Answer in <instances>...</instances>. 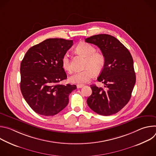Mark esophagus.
<instances>
[{"label":"esophagus","mask_w":156,"mask_h":156,"mask_svg":"<svg viewBox=\"0 0 156 156\" xmlns=\"http://www.w3.org/2000/svg\"><path fill=\"white\" fill-rule=\"evenodd\" d=\"M84 86V84H77L76 85V87L77 88H81Z\"/></svg>","instance_id":"obj_1"}]
</instances>
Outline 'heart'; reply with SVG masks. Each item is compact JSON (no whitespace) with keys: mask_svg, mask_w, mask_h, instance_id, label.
<instances>
[{"mask_svg":"<svg viewBox=\"0 0 156 156\" xmlns=\"http://www.w3.org/2000/svg\"><path fill=\"white\" fill-rule=\"evenodd\" d=\"M75 51L78 54L86 57V69L73 73L69 77V81L72 83L84 84L94 78L96 72L99 73L103 70L105 64V57L102 53L97 52L94 46L86 42L78 43ZM62 66L65 71H72V65L67 53L62 57Z\"/></svg>","mask_w":156,"mask_h":156,"instance_id":"obj_1","label":"heart"}]
</instances>
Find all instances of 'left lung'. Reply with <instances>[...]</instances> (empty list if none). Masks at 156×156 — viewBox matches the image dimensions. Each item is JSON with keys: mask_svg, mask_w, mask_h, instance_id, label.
Returning <instances> with one entry per match:
<instances>
[{"mask_svg": "<svg viewBox=\"0 0 156 156\" xmlns=\"http://www.w3.org/2000/svg\"><path fill=\"white\" fill-rule=\"evenodd\" d=\"M97 46L105 57V64L98 81L104 87L91 85L92 94L87 99L90 108L97 114L108 116L117 113L129 102L136 75L133 60L128 49L115 37L106 34L85 39Z\"/></svg>", "mask_w": 156, "mask_h": 156, "instance_id": "obj_1", "label": "left lung"}]
</instances>
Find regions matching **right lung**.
Returning a JSON list of instances; mask_svg holds the SVG:
<instances>
[{
    "instance_id": "add662e5",
    "label": "right lung",
    "mask_w": 156,
    "mask_h": 156,
    "mask_svg": "<svg viewBox=\"0 0 156 156\" xmlns=\"http://www.w3.org/2000/svg\"><path fill=\"white\" fill-rule=\"evenodd\" d=\"M73 46V40L48 39L31 47L20 65V89L34 112L44 116L59 113L69 104L76 86L59 83L67 78L62 58Z\"/></svg>"
}]
</instances>
